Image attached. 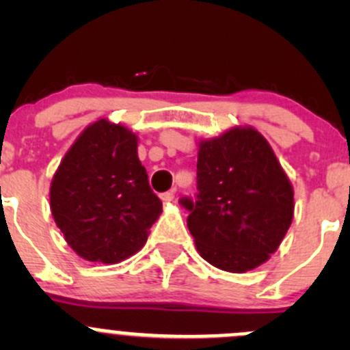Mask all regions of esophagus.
<instances>
[{
    "label": "esophagus",
    "mask_w": 350,
    "mask_h": 350,
    "mask_svg": "<svg viewBox=\"0 0 350 350\" xmlns=\"http://www.w3.org/2000/svg\"><path fill=\"white\" fill-rule=\"evenodd\" d=\"M174 195H176V189H171V191H165L161 195V200L164 201V203H171L172 200H174Z\"/></svg>",
    "instance_id": "obj_1"
}]
</instances>
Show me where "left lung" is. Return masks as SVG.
<instances>
[{"label":"left lung","instance_id":"1","mask_svg":"<svg viewBox=\"0 0 350 350\" xmlns=\"http://www.w3.org/2000/svg\"><path fill=\"white\" fill-rule=\"evenodd\" d=\"M196 201L188 228L206 262L247 273L283 242L295 213V191L269 142L252 126H232L200 140Z\"/></svg>","mask_w":350,"mask_h":350}]
</instances>
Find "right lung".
Returning <instances> with one entry per match:
<instances>
[{
  "label": "right lung",
  "instance_id": "add662e5",
  "mask_svg": "<svg viewBox=\"0 0 350 350\" xmlns=\"http://www.w3.org/2000/svg\"><path fill=\"white\" fill-rule=\"evenodd\" d=\"M137 147L132 130L100 118L74 140L52 178V217L83 259L122 262L146 245L162 213Z\"/></svg>",
  "mask_w": 350,
  "mask_h": 350
}]
</instances>
